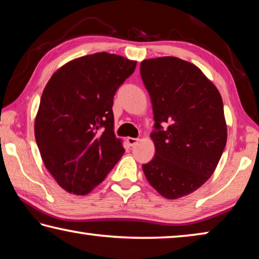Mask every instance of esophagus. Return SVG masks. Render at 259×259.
Instances as JSON below:
<instances>
[{"label": "esophagus", "mask_w": 259, "mask_h": 259, "mask_svg": "<svg viewBox=\"0 0 259 259\" xmlns=\"http://www.w3.org/2000/svg\"><path fill=\"white\" fill-rule=\"evenodd\" d=\"M126 142H128V144L130 146H135L136 144H137L139 142L138 138H133V137H128L126 138Z\"/></svg>", "instance_id": "obj_1"}]
</instances>
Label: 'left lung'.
<instances>
[{
    "label": "left lung",
    "mask_w": 259,
    "mask_h": 259,
    "mask_svg": "<svg viewBox=\"0 0 259 259\" xmlns=\"http://www.w3.org/2000/svg\"><path fill=\"white\" fill-rule=\"evenodd\" d=\"M140 76L155 121V156L143 171L162 196L182 198L208 181L225 148L222 96L200 68L176 57L143 60Z\"/></svg>",
    "instance_id": "8db88e82"
}]
</instances>
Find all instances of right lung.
I'll return each instance as SVG.
<instances>
[{"instance_id":"1","label":"right lung","mask_w":259,"mask_h":259,"mask_svg":"<svg viewBox=\"0 0 259 259\" xmlns=\"http://www.w3.org/2000/svg\"><path fill=\"white\" fill-rule=\"evenodd\" d=\"M136 64L98 52L65 64L46 85L35 139L46 168L65 191L88 194L123 155L113 131V98Z\"/></svg>"}]
</instances>
